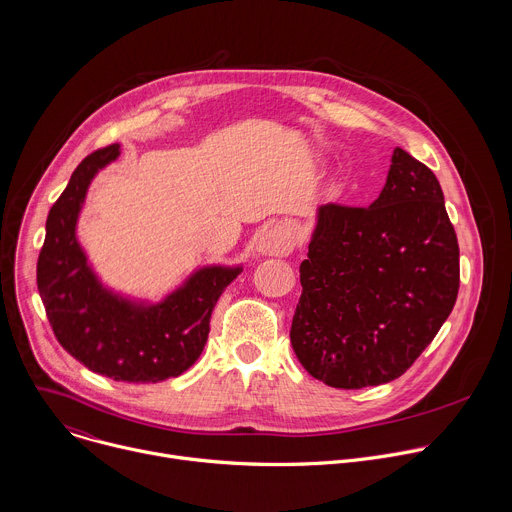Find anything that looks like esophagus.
Instances as JSON below:
<instances>
[{
    "label": "esophagus",
    "mask_w": 512,
    "mask_h": 512,
    "mask_svg": "<svg viewBox=\"0 0 512 512\" xmlns=\"http://www.w3.org/2000/svg\"><path fill=\"white\" fill-rule=\"evenodd\" d=\"M294 249V237L285 227H273L257 237V251L261 255L271 257H285Z\"/></svg>",
    "instance_id": "1"
}]
</instances>
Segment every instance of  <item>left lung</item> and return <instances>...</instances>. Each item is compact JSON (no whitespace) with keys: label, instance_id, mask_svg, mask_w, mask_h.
Listing matches in <instances>:
<instances>
[{"label":"left lung","instance_id":"left-lung-1","mask_svg":"<svg viewBox=\"0 0 512 512\" xmlns=\"http://www.w3.org/2000/svg\"><path fill=\"white\" fill-rule=\"evenodd\" d=\"M291 346L304 369L336 389L401 377L448 320L460 249L435 174L395 148L367 208H318Z\"/></svg>","mask_w":512,"mask_h":512}]
</instances>
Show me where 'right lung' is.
<instances>
[{
    "mask_svg": "<svg viewBox=\"0 0 512 512\" xmlns=\"http://www.w3.org/2000/svg\"><path fill=\"white\" fill-rule=\"evenodd\" d=\"M113 143L72 172L46 221L38 291L62 348L97 375L125 383H160L188 371L200 356L210 314L243 265H204L160 302L107 287L77 237L93 178L119 158Z\"/></svg>",
    "mask_w": 512,
    "mask_h": 512,
    "instance_id": "right-lung-1",
    "label": "right lung"
}]
</instances>
